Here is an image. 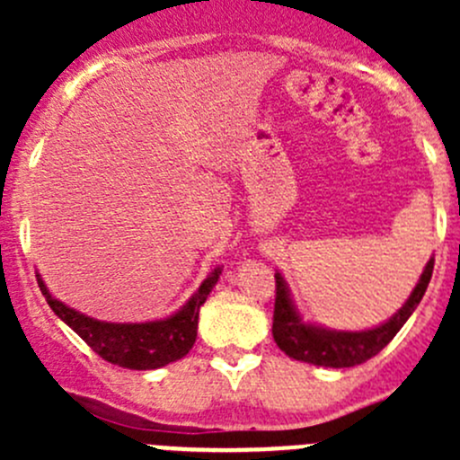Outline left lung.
Segmentation results:
<instances>
[{"instance_id": "left-lung-1", "label": "left lung", "mask_w": 460, "mask_h": 460, "mask_svg": "<svg viewBox=\"0 0 460 460\" xmlns=\"http://www.w3.org/2000/svg\"><path fill=\"white\" fill-rule=\"evenodd\" d=\"M431 271H434V258L428 260L405 305L389 320L376 324L372 329H360V332L329 329L318 323L303 320L298 307L294 305V298H291V289L285 276L276 271V307H273L271 329L273 341L294 360L333 369L356 367V365L365 363L378 354L401 332L402 324L407 323V318L416 312L419 303L423 300L431 280Z\"/></svg>"}]
</instances>
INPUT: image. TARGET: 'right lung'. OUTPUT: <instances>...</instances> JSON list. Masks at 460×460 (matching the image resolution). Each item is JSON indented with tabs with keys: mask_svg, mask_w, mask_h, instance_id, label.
I'll list each match as a JSON object with an SVG mask.
<instances>
[{
	"mask_svg": "<svg viewBox=\"0 0 460 460\" xmlns=\"http://www.w3.org/2000/svg\"><path fill=\"white\" fill-rule=\"evenodd\" d=\"M220 267L213 269L198 287L196 294L178 312L160 320H146V323H106V320L91 318L55 298L40 273H37V285L55 316L64 320L95 354L118 367L146 372V369H160L175 363L189 354L198 336L200 307L220 280Z\"/></svg>",
	"mask_w": 460,
	"mask_h": 460,
	"instance_id": "add662e5",
	"label": "right lung"
}]
</instances>
